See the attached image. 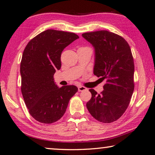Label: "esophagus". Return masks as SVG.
Returning <instances> with one entry per match:
<instances>
[{
	"label": "esophagus",
	"instance_id": "obj_1",
	"mask_svg": "<svg viewBox=\"0 0 155 155\" xmlns=\"http://www.w3.org/2000/svg\"><path fill=\"white\" fill-rule=\"evenodd\" d=\"M87 89L86 87H85L84 86H79L78 87V91H86Z\"/></svg>",
	"mask_w": 155,
	"mask_h": 155
}]
</instances>
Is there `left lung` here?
I'll list each match as a JSON object with an SVG mask.
<instances>
[{"label":"left lung","instance_id":"8db88e82","mask_svg":"<svg viewBox=\"0 0 155 155\" xmlns=\"http://www.w3.org/2000/svg\"><path fill=\"white\" fill-rule=\"evenodd\" d=\"M95 51L94 74L106 80L100 94L90 89L88 111L104 123L116 121L124 113L134 91V65L128 43L121 36L108 31L82 34Z\"/></svg>","mask_w":155,"mask_h":155}]
</instances>
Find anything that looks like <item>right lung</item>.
Masks as SVG:
<instances>
[{
  "mask_svg": "<svg viewBox=\"0 0 155 155\" xmlns=\"http://www.w3.org/2000/svg\"><path fill=\"white\" fill-rule=\"evenodd\" d=\"M79 38L74 33L48 29L28 43L22 56L21 92L30 114L38 122L51 124L65 114L75 86L59 87L53 78L61 68V55Z\"/></svg>",
  "mask_w": 155,
  "mask_h": 155,
  "instance_id": "obj_1",
  "label": "right lung"
}]
</instances>
